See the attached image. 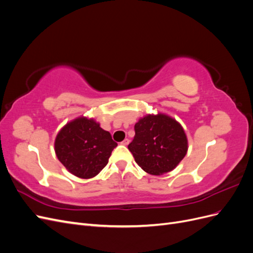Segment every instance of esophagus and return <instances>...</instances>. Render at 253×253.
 <instances>
[{
    "mask_svg": "<svg viewBox=\"0 0 253 253\" xmlns=\"http://www.w3.org/2000/svg\"><path fill=\"white\" fill-rule=\"evenodd\" d=\"M128 142H129V140H128L127 138H126L124 141L121 142V144H124V145H127V144H128Z\"/></svg>",
    "mask_w": 253,
    "mask_h": 253,
    "instance_id": "obj_1",
    "label": "esophagus"
}]
</instances>
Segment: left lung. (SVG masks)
I'll use <instances>...</instances> for the list:
<instances>
[{
  "label": "left lung",
  "instance_id": "8db88e82",
  "mask_svg": "<svg viewBox=\"0 0 253 253\" xmlns=\"http://www.w3.org/2000/svg\"><path fill=\"white\" fill-rule=\"evenodd\" d=\"M127 148L143 171L158 176L178 166L188 152V138L169 115L148 114L136 122L135 137Z\"/></svg>",
  "mask_w": 253,
  "mask_h": 253
}]
</instances>
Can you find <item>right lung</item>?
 <instances>
[{"mask_svg": "<svg viewBox=\"0 0 253 253\" xmlns=\"http://www.w3.org/2000/svg\"><path fill=\"white\" fill-rule=\"evenodd\" d=\"M117 143L94 118L80 116L60 129L55 152L66 170L79 178H93L108 165Z\"/></svg>", "mask_w": 253, "mask_h": 253, "instance_id": "right-lung-1", "label": "right lung"}]
</instances>
